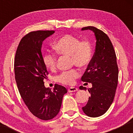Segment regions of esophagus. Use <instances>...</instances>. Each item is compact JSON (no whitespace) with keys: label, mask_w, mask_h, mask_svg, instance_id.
<instances>
[{"label":"esophagus","mask_w":133,"mask_h":133,"mask_svg":"<svg viewBox=\"0 0 133 133\" xmlns=\"http://www.w3.org/2000/svg\"><path fill=\"white\" fill-rule=\"evenodd\" d=\"M78 89L77 88H75V87H71V88H69L68 89V92H76L77 91Z\"/></svg>","instance_id":"obj_1"}]
</instances>
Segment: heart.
I'll return each instance as SVG.
<instances>
[{"mask_svg":"<svg viewBox=\"0 0 133 133\" xmlns=\"http://www.w3.org/2000/svg\"><path fill=\"white\" fill-rule=\"evenodd\" d=\"M56 51L60 54L71 57L72 65L79 68H86L92 58V45L87 39L80 41L79 38L72 35L63 36L57 41L54 45ZM44 65L48 69L54 71L57 68V59L53 53L49 52L43 57ZM80 76V72L76 69L62 72L56 77L57 82L63 84L72 85Z\"/></svg>","mask_w":133,"mask_h":133,"instance_id":"1","label":"heart"}]
</instances>
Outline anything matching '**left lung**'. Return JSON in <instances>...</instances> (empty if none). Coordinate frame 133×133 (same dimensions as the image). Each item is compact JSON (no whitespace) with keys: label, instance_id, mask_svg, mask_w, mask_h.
I'll return each mask as SVG.
<instances>
[{"label":"left lung","instance_id":"obj_1","mask_svg":"<svg viewBox=\"0 0 133 133\" xmlns=\"http://www.w3.org/2000/svg\"><path fill=\"white\" fill-rule=\"evenodd\" d=\"M94 32L96 39L95 52L86 71L82 76V81L91 82L92 87L88 89L91 96L82 111L89 117L103 115L113 102L118 82V67L116 55L109 37L96 27H85L82 30ZM80 89L86 88L79 87Z\"/></svg>","mask_w":133,"mask_h":133}]
</instances>
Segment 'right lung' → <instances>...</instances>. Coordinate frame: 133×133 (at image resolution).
<instances>
[{"mask_svg":"<svg viewBox=\"0 0 133 133\" xmlns=\"http://www.w3.org/2000/svg\"><path fill=\"white\" fill-rule=\"evenodd\" d=\"M54 30H37L24 36L17 49L14 60L15 78L21 97L29 111L42 120L57 115L62 97L68 91L56 84L54 89L44 86L49 72L44 65L41 47L42 42Z\"/></svg>","mask_w":133,"mask_h":133,"instance_id":"1","label":"right lung"}]
</instances>
